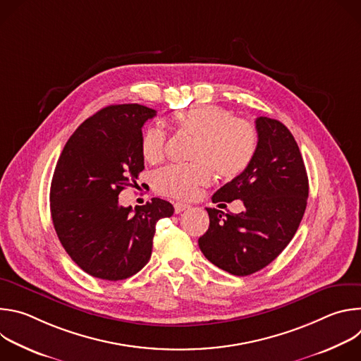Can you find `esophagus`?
<instances>
[{
  "label": "esophagus",
  "mask_w": 361,
  "mask_h": 361,
  "mask_svg": "<svg viewBox=\"0 0 361 361\" xmlns=\"http://www.w3.org/2000/svg\"><path fill=\"white\" fill-rule=\"evenodd\" d=\"M188 207H190L188 204H184V202H174V212H176V214H180V213L185 212Z\"/></svg>",
  "instance_id": "esophagus-1"
}]
</instances>
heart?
<instances>
[{
  "mask_svg": "<svg viewBox=\"0 0 361 361\" xmlns=\"http://www.w3.org/2000/svg\"><path fill=\"white\" fill-rule=\"evenodd\" d=\"M178 128L195 137L190 159L184 166H169L152 176L156 192L178 200L194 197L207 185L213 171L221 178H234L250 164L255 147L257 130L252 123L233 117L221 106L204 104L176 114ZM167 134L149 127L141 137V154L145 161L157 163L166 154Z\"/></svg>",
  "mask_w": 361,
  "mask_h": 361,
  "instance_id": "b5f03b06",
  "label": "heart"
}]
</instances>
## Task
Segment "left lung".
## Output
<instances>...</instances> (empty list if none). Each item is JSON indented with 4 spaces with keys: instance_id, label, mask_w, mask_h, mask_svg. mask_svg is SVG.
Returning <instances> with one entry per match:
<instances>
[{
    "instance_id": "8db88e82",
    "label": "left lung",
    "mask_w": 361,
    "mask_h": 361,
    "mask_svg": "<svg viewBox=\"0 0 361 361\" xmlns=\"http://www.w3.org/2000/svg\"><path fill=\"white\" fill-rule=\"evenodd\" d=\"M255 130L259 141L250 164L213 195V202L241 200L244 212L207 209L210 226L198 238L205 259L234 276H250L277 259L294 237L308 197L304 161L288 128L259 117Z\"/></svg>"
}]
</instances>
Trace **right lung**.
Here are the masks:
<instances>
[{
	"label": "right lung",
	"mask_w": 361,
	"mask_h": 361,
	"mask_svg": "<svg viewBox=\"0 0 361 361\" xmlns=\"http://www.w3.org/2000/svg\"><path fill=\"white\" fill-rule=\"evenodd\" d=\"M156 110L118 104L87 118L68 138L49 191L51 217L71 260L92 277L118 281L149 260L156 224L171 202L123 207L118 194L144 170L142 126Z\"/></svg>",
	"instance_id": "1"
}]
</instances>
